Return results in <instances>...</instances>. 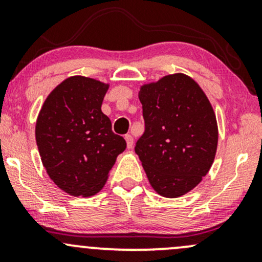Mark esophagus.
<instances>
[{
    "mask_svg": "<svg viewBox=\"0 0 262 262\" xmlns=\"http://www.w3.org/2000/svg\"><path fill=\"white\" fill-rule=\"evenodd\" d=\"M125 141H127V148L128 149H132V146H133V144H134V139H133V137H132V135H125Z\"/></svg>",
    "mask_w": 262,
    "mask_h": 262,
    "instance_id": "1",
    "label": "esophagus"
}]
</instances>
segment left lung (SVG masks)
<instances>
[{"label":"left lung","mask_w":262,"mask_h":262,"mask_svg":"<svg viewBox=\"0 0 262 262\" xmlns=\"http://www.w3.org/2000/svg\"><path fill=\"white\" fill-rule=\"evenodd\" d=\"M138 96L145 132L135 152L156 193L181 197L202 181L214 161V110L201 86L182 73L144 83Z\"/></svg>","instance_id":"left-lung-1"}]
</instances>
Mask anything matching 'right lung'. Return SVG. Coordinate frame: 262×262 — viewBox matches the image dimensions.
<instances>
[{"label": "right lung", "mask_w": 262, "mask_h": 262, "mask_svg": "<svg viewBox=\"0 0 262 262\" xmlns=\"http://www.w3.org/2000/svg\"><path fill=\"white\" fill-rule=\"evenodd\" d=\"M110 83L70 76L45 98L35 140L50 180L70 196L91 197L106 185L125 140L101 111Z\"/></svg>", "instance_id": "1"}]
</instances>
